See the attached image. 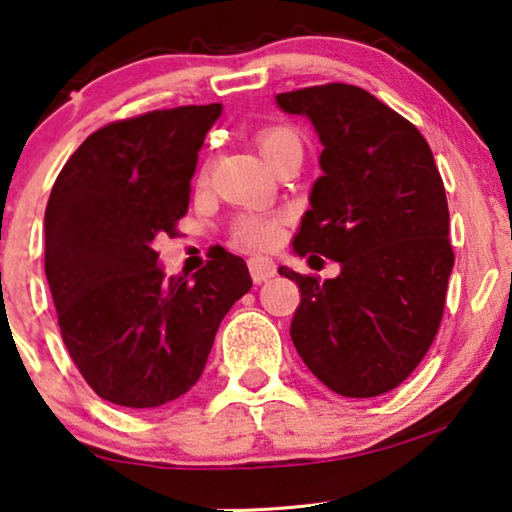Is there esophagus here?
I'll return each mask as SVG.
<instances>
[{
	"mask_svg": "<svg viewBox=\"0 0 512 512\" xmlns=\"http://www.w3.org/2000/svg\"><path fill=\"white\" fill-rule=\"evenodd\" d=\"M249 272H251V279H254L256 284H261L277 275V265H275V261H270V258L254 256V258H249Z\"/></svg>",
	"mask_w": 512,
	"mask_h": 512,
	"instance_id": "obj_1",
	"label": "esophagus"
}]
</instances>
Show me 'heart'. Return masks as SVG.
Segmentation results:
<instances>
[{
	"mask_svg": "<svg viewBox=\"0 0 512 512\" xmlns=\"http://www.w3.org/2000/svg\"><path fill=\"white\" fill-rule=\"evenodd\" d=\"M258 151L263 153L265 160L275 158L289 146H300V137L296 130L286 128V125H272L263 128L256 135ZM286 226L284 214H263V212H247L237 216L233 223V240L247 249H270L282 240Z\"/></svg>",
	"mask_w": 512,
	"mask_h": 512,
	"instance_id": "obj_1",
	"label": "heart"
}]
</instances>
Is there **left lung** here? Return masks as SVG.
I'll return each mask as SVG.
<instances>
[{
  "instance_id": "obj_1",
  "label": "left lung",
  "mask_w": 512,
  "mask_h": 512,
  "mask_svg": "<svg viewBox=\"0 0 512 512\" xmlns=\"http://www.w3.org/2000/svg\"><path fill=\"white\" fill-rule=\"evenodd\" d=\"M277 104L310 118L324 144L293 249L342 268L326 282L279 268L300 289L291 340L335 394H387L429 352L445 310L454 251L436 160L408 118L359 86L291 90Z\"/></svg>"
}]
</instances>
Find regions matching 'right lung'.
<instances>
[{"mask_svg": "<svg viewBox=\"0 0 512 512\" xmlns=\"http://www.w3.org/2000/svg\"><path fill=\"white\" fill-rule=\"evenodd\" d=\"M221 104H188L95 130L46 205V279L83 380L123 408H160L205 370L214 335L251 289L247 263L219 247L193 277L167 279L153 242L174 237Z\"/></svg>", "mask_w": 512, "mask_h": 512, "instance_id": "right-lung-1", "label": "right lung"}]
</instances>
